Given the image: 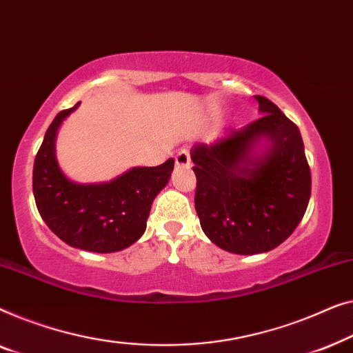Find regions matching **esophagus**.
I'll use <instances>...</instances> for the list:
<instances>
[{
	"label": "esophagus",
	"instance_id": "1",
	"mask_svg": "<svg viewBox=\"0 0 353 353\" xmlns=\"http://www.w3.org/2000/svg\"><path fill=\"white\" fill-rule=\"evenodd\" d=\"M176 165H179V166H188V165H190V152H188L187 148H182V150L177 152Z\"/></svg>",
	"mask_w": 353,
	"mask_h": 353
}]
</instances>
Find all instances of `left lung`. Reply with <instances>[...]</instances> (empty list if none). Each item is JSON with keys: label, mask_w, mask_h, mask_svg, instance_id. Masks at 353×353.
Instances as JSON below:
<instances>
[{"label": "left lung", "mask_w": 353, "mask_h": 353, "mask_svg": "<svg viewBox=\"0 0 353 353\" xmlns=\"http://www.w3.org/2000/svg\"><path fill=\"white\" fill-rule=\"evenodd\" d=\"M254 99L259 120L190 152L203 232L222 250L245 256L274 250L294 232L312 188L299 128L267 97Z\"/></svg>", "instance_id": "obj_1"}]
</instances>
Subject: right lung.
<instances>
[{
	"label": "right lung",
	"instance_id": "obj_1",
	"mask_svg": "<svg viewBox=\"0 0 353 353\" xmlns=\"http://www.w3.org/2000/svg\"><path fill=\"white\" fill-rule=\"evenodd\" d=\"M57 113L44 134L33 165V195L46 225L78 250L117 252L145 232L152 203L170 182L174 160L132 168L110 182L77 183L57 165L54 143L62 121L77 107Z\"/></svg>",
	"mask_w": 353,
	"mask_h": 353
}]
</instances>
